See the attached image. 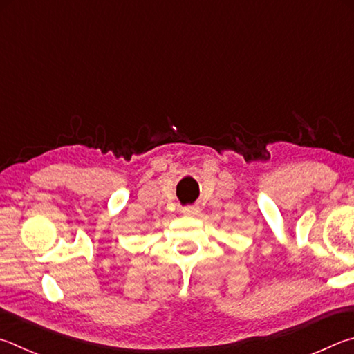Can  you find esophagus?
I'll return each mask as SVG.
<instances>
[{
  "mask_svg": "<svg viewBox=\"0 0 354 354\" xmlns=\"http://www.w3.org/2000/svg\"><path fill=\"white\" fill-rule=\"evenodd\" d=\"M182 213L185 214V216H197L201 213V208L197 207V205H193V207H183L182 208Z\"/></svg>",
  "mask_w": 354,
  "mask_h": 354,
  "instance_id": "34e87169",
  "label": "esophagus"
}]
</instances>
